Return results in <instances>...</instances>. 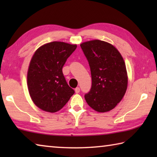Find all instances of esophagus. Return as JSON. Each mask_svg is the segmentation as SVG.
I'll list each match as a JSON object with an SVG mask.
<instances>
[{
	"label": "esophagus",
	"mask_w": 157,
	"mask_h": 157,
	"mask_svg": "<svg viewBox=\"0 0 157 157\" xmlns=\"http://www.w3.org/2000/svg\"><path fill=\"white\" fill-rule=\"evenodd\" d=\"M75 91L76 94H78V93H79V91H80V89H79V87H77V88L75 89Z\"/></svg>",
	"instance_id": "1"
}]
</instances>
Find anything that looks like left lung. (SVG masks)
<instances>
[{
  "mask_svg": "<svg viewBox=\"0 0 157 157\" xmlns=\"http://www.w3.org/2000/svg\"><path fill=\"white\" fill-rule=\"evenodd\" d=\"M91 69L92 85L84 95L87 104L107 112L123 99L127 88L125 63L121 53L107 42L93 40L80 44Z\"/></svg>",
  "mask_w": 157,
  "mask_h": 157,
  "instance_id": "left-lung-1",
  "label": "left lung"
}]
</instances>
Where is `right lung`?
<instances>
[{
    "label": "right lung",
    "instance_id": "add662e5",
    "mask_svg": "<svg viewBox=\"0 0 157 157\" xmlns=\"http://www.w3.org/2000/svg\"><path fill=\"white\" fill-rule=\"evenodd\" d=\"M76 48L77 45L53 41L34 52L28 71V86L33 102L41 109L57 112L75 93L66 82L62 68Z\"/></svg>",
    "mask_w": 157,
    "mask_h": 157
}]
</instances>
